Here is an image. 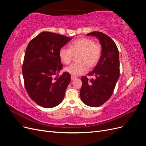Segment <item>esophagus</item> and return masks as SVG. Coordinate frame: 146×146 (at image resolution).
<instances>
[{
    "instance_id": "esophagus-1",
    "label": "esophagus",
    "mask_w": 146,
    "mask_h": 146,
    "mask_svg": "<svg viewBox=\"0 0 146 146\" xmlns=\"http://www.w3.org/2000/svg\"><path fill=\"white\" fill-rule=\"evenodd\" d=\"M77 77H76V76H71V80H74V79H76Z\"/></svg>"
}]
</instances>
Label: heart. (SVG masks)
I'll return each instance as SVG.
<instances>
[{
	"instance_id": "b5f03b06",
	"label": "heart",
	"mask_w": 146,
	"mask_h": 146,
	"mask_svg": "<svg viewBox=\"0 0 146 146\" xmlns=\"http://www.w3.org/2000/svg\"><path fill=\"white\" fill-rule=\"evenodd\" d=\"M78 55L76 59L78 63L68 66L64 70L73 76H80L87 72V66L91 68L98 63L102 55V47L90 38H80L70 43L69 48L62 47L59 50L60 59L64 64H69L74 55Z\"/></svg>"
}]
</instances>
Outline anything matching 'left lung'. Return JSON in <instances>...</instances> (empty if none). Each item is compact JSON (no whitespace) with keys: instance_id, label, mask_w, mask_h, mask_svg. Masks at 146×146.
Segmentation results:
<instances>
[{"instance_id":"left-lung-1","label":"left lung","mask_w":146,"mask_h":146,"mask_svg":"<svg viewBox=\"0 0 146 146\" xmlns=\"http://www.w3.org/2000/svg\"><path fill=\"white\" fill-rule=\"evenodd\" d=\"M87 36L98 38L102 46V55L94 69L88 74L96 78L89 80L82 77L80 98L83 102L92 107H98L105 103L114 91L119 77V55L113 39L100 32H93Z\"/></svg>"}]
</instances>
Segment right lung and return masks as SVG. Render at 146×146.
I'll return each instance as SVG.
<instances>
[{
  "instance_id": "obj_1",
  "label": "right lung",
  "mask_w": 146,
  "mask_h": 146,
  "mask_svg": "<svg viewBox=\"0 0 146 146\" xmlns=\"http://www.w3.org/2000/svg\"><path fill=\"white\" fill-rule=\"evenodd\" d=\"M71 39L43 32L26 48L22 69L25 88L31 99L41 107H56L64 99L70 75L64 72L59 76L63 68L59 50Z\"/></svg>"
}]
</instances>
